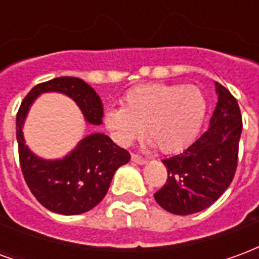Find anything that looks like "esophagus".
Masks as SVG:
<instances>
[{
  "mask_svg": "<svg viewBox=\"0 0 259 259\" xmlns=\"http://www.w3.org/2000/svg\"><path fill=\"white\" fill-rule=\"evenodd\" d=\"M132 161L135 163H139V165H146L147 163L146 158L140 157V155H137V154H132Z\"/></svg>",
  "mask_w": 259,
  "mask_h": 259,
  "instance_id": "1",
  "label": "esophagus"
}]
</instances>
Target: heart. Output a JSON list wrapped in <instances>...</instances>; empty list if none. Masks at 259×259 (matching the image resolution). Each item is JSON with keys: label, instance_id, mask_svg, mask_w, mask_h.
Instances as JSON below:
<instances>
[{"label": "heart", "instance_id": "b5f03b06", "mask_svg": "<svg viewBox=\"0 0 259 259\" xmlns=\"http://www.w3.org/2000/svg\"><path fill=\"white\" fill-rule=\"evenodd\" d=\"M206 105L198 85L141 84L126 93L122 108L104 113V124L120 146L132 144L146 127L147 137L159 151L178 152L200 132Z\"/></svg>", "mask_w": 259, "mask_h": 259}]
</instances>
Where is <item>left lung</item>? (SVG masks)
Returning a JSON list of instances; mask_svg holds the SVG:
<instances>
[{"label":"left lung","instance_id":"left-lung-1","mask_svg":"<svg viewBox=\"0 0 259 259\" xmlns=\"http://www.w3.org/2000/svg\"><path fill=\"white\" fill-rule=\"evenodd\" d=\"M218 102L209 127L179 155L163 159L168 179L154 198L165 211L191 215L225 193L237 168L241 113L230 91L215 81Z\"/></svg>","mask_w":259,"mask_h":259}]
</instances>
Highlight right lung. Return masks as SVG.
<instances>
[{
	"label": "right lung",
	"instance_id": "obj_1",
	"mask_svg": "<svg viewBox=\"0 0 259 259\" xmlns=\"http://www.w3.org/2000/svg\"><path fill=\"white\" fill-rule=\"evenodd\" d=\"M42 93L70 97L90 124L102 123L104 108L94 89L79 77L62 76L34 85L20 104L16 115V139L22 174L37 201L61 215H79L93 209L107 194L119 166L130 161V154L107 135L93 133L79 141L59 159L37 157L25 144L23 123L31 104Z\"/></svg>",
	"mask_w": 259,
	"mask_h": 259
}]
</instances>
